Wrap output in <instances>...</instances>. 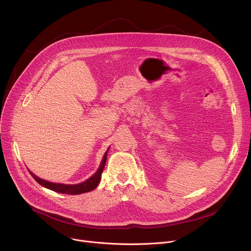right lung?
Masks as SVG:
<instances>
[{
    "instance_id": "obj_1",
    "label": "right lung",
    "mask_w": 251,
    "mask_h": 251,
    "mask_svg": "<svg viewBox=\"0 0 251 251\" xmlns=\"http://www.w3.org/2000/svg\"><path fill=\"white\" fill-rule=\"evenodd\" d=\"M109 150V149H108ZM108 150L106 151V153L103 156L101 165L99 167V169L97 170V172L91 176L89 177L88 180H86L85 182L81 183V184H77V185H63V184H55V183H50L45 180H42L39 176H35L33 173L29 172L30 175L32 176V177L37 181L41 186L48 188L51 191H54L56 193H60V194H66V195H79V194H83V193H87L90 192L92 190H94L101 178V174L104 170L105 167V163H106V159H107V153H108Z\"/></svg>"
}]
</instances>
